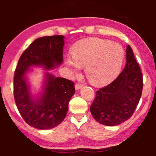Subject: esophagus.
<instances>
[{
    "mask_svg": "<svg viewBox=\"0 0 156 156\" xmlns=\"http://www.w3.org/2000/svg\"><path fill=\"white\" fill-rule=\"evenodd\" d=\"M82 86L80 84H75V89L76 90H80V89H82Z\"/></svg>",
    "mask_w": 156,
    "mask_h": 156,
    "instance_id": "esophagus-1",
    "label": "esophagus"
}]
</instances>
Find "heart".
Returning <instances> with one entry per match:
<instances>
[{"mask_svg": "<svg viewBox=\"0 0 156 156\" xmlns=\"http://www.w3.org/2000/svg\"><path fill=\"white\" fill-rule=\"evenodd\" d=\"M65 64L73 74L84 67L85 75L91 84L103 86L112 82L120 71L124 50L120 44L99 37L83 39L72 48Z\"/></svg>", "mask_w": 156, "mask_h": 156, "instance_id": "1", "label": "heart"}]
</instances>
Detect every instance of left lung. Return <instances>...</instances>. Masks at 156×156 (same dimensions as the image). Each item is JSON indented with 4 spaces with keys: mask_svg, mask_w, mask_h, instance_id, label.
Here are the masks:
<instances>
[{
    "mask_svg": "<svg viewBox=\"0 0 156 156\" xmlns=\"http://www.w3.org/2000/svg\"><path fill=\"white\" fill-rule=\"evenodd\" d=\"M126 65L116 80L99 89L90 112L97 122L117 126L130 119L139 103L143 74L130 45L126 47Z\"/></svg>",
    "mask_w": 156,
    "mask_h": 156,
    "instance_id": "obj_1",
    "label": "left lung"
}]
</instances>
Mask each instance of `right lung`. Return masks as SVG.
Returning <instances> with one entry per match:
<instances>
[{
  "mask_svg": "<svg viewBox=\"0 0 156 156\" xmlns=\"http://www.w3.org/2000/svg\"><path fill=\"white\" fill-rule=\"evenodd\" d=\"M63 35L45 36L36 39L19 59L14 74V98L25 122L32 127L48 130L62 122L68 104L75 93L74 84L65 78L45 72L42 92L33 96L27 74L32 67L44 69L58 67L63 61Z\"/></svg>",
  "mask_w": 156,
  "mask_h": 156,
  "instance_id": "add662e5",
  "label": "right lung"
}]
</instances>
